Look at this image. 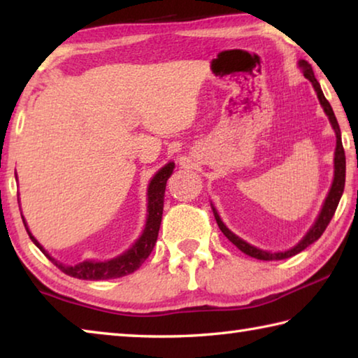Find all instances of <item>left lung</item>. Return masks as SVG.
<instances>
[{"instance_id": "1", "label": "left lung", "mask_w": 358, "mask_h": 358, "mask_svg": "<svg viewBox=\"0 0 358 358\" xmlns=\"http://www.w3.org/2000/svg\"><path fill=\"white\" fill-rule=\"evenodd\" d=\"M299 66L303 69V74L313 83L314 90H316L317 93V98L320 101V106L324 107V112L327 113V117H329L330 123L333 126V129H335V134H336V150H335V177H333V183L330 187V192L329 196H327L325 202H324V207L320 210V213L317 216L316 222H314V226L308 230V234L303 237V240L300 241L299 245H295L292 250L289 251H284V252H266L259 250V248L252 246L250 243H246L245 240H241L237 235L230 232V230L224 226V222L221 221L220 215H217V211L213 208V213H215V220L217 222V226H220L221 232L226 235V237L232 241V243L238 248L241 252L248 254V256H251L254 259H260V260H281V259H287V257H292L295 254L301 252L303 250H306L308 246L313 245L314 241L320 238V235L324 234V230L329 226V222L331 221L333 215H335L336 207L339 203V199L343 196V191H344V183H346V155H344V148H343V142H341V131H339V124L336 121L335 113H333V108L330 106V102L325 99V96L322 93V90H320V85L316 80V77H314V72L311 64L305 62V59H300Z\"/></svg>"}]
</instances>
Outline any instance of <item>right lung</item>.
Here are the masks:
<instances>
[{"label":"right lung","instance_id":"add662e5","mask_svg":"<svg viewBox=\"0 0 358 358\" xmlns=\"http://www.w3.org/2000/svg\"><path fill=\"white\" fill-rule=\"evenodd\" d=\"M175 169L173 162H169L164 167L157 172L153 178H151L148 185V215H147V224H145V229L132 248L128 251L121 254V256L106 260V262H96V260H85L77 265H64L58 260L53 259L50 254H48L44 248H42L38 240H36L31 232L28 230V226L25 220V229L31 238L33 243L39 248V250L45 254L48 260H52L63 273L69 275L72 278H78V280H115V278H121L126 275L134 273V271L141 266L147 257L151 254L155 248V243L157 240V232H159L161 220H162V208H164V192H166V185L167 180L171 177Z\"/></svg>","mask_w":358,"mask_h":358}]
</instances>
